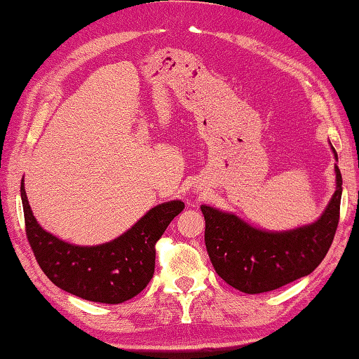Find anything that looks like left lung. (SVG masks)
I'll return each mask as SVG.
<instances>
[{
	"label": "left lung",
	"mask_w": 359,
	"mask_h": 359,
	"mask_svg": "<svg viewBox=\"0 0 359 359\" xmlns=\"http://www.w3.org/2000/svg\"><path fill=\"white\" fill-rule=\"evenodd\" d=\"M337 162V153L331 145ZM336 191L320 217L283 231L253 226L238 214L201 205L205 243L215 272L245 294H262L309 275L333 242L342 195V177L334 164Z\"/></svg>",
	"instance_id": "8db88e82"
}]
</instances>
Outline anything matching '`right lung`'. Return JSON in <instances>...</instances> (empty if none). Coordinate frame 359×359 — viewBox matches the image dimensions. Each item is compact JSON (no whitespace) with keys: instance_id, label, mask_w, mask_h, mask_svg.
I'll use <instances>...</instances> for the list:
<instances>
[{"instance_id":"1","label":"right lung","mask_w":359,"mask_h":359,"mask_svg":"<svg viewBox=\"0 0 359 359\" xmlns=\"http://www.w3.org/2000/svg\"><path fill=\"white\" fill-rule=\"evenodd\" d=\"M26 234L40 269L65 292L81 299L117 305L147 287L154 273V243L184 209L181 200L161 203L121 233L98 245H76L56 238L40 226L20 186Z\"/></svg>"}]
</instances>
